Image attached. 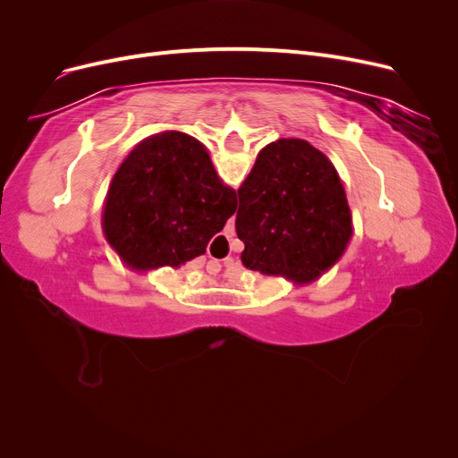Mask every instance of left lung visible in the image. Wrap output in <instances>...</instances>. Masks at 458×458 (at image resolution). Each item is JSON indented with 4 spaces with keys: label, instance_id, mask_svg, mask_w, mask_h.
I'll return each instance as SVG.
<instances>
[{
    "label": "left lung",
    "instance_id": "1",
    "mask_svg": "<svg viewBox=\"0 0 458 458\" xmlns=\"http://www.w3.org/2000/svg\"><path fill=\"white\" fill-rule=\"evenodd\" d=\"M237 192L234 227L248 269L306 284L335 266L352 239L338 172L308 141L263 147Z\"/></svg>",
    "mask_w": 458,
    "mask_h": 458
}]
</instances>
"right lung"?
I'll return each mask as SVG.
<instances>
[{
    "label": "right lung",
    "mask_w": 458,
    "mask_h": 458,
    "mask_svg": "<svg viewBox=\"0 0 458 458\" xmlns=\"http://www.w3.org/2000/svg\"><path fill=\"white\" fill-rule=\"evenodd\" d=\"M237 210L200 141L162 131L137 145L106 192L103 231L128 267H179L206 252Z\"/></svg>",
    "instance_id": "right-lung-1"
}]
</instances>
